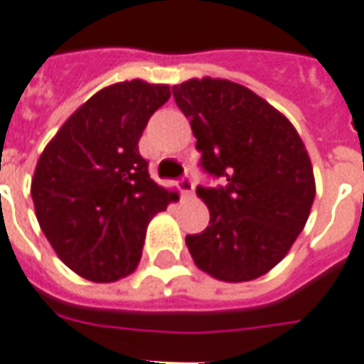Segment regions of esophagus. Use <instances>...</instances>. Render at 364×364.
Instances as JSON below:
<instances>
[{
    "mask_svg": "<svg viewBox=\"0 0 364 364\" xmlns=\"http://www.w3.org/2000/svg\"><path fill=\"white\" fill-rule=\"evenodd\" d=\"M178 188H180V192L184 196H192L194 194V180L190 176H182L178 180Z\"/></svg>",
    "mask_w": 364,
    "mask_h": 364,
    "instance_id": "34e87169",
    "label": "esophagus"
}]
</instances>
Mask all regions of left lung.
Segmentation results:
<instances>
[{
  "instance_id": "8db88e82",
  "label": "left lung",
  "mask_w": 364,
  "mask_h": 364,
  "mask_svg": "<svg viewBox=\"0 0 364 364\" xmlns=\"http://www.w3.org/2000/svg\"><path fill=\"white\" fill-rule=\"evenodd\" d=\"M194 131L200 166L223 186H198L210 225L186 235L194 262L213 278L247 282L277 267L316 198L310 156L284 115L229 80L172 86Z\"/></svg>"
}]
</instances>
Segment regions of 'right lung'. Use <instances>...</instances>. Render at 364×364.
<instances>
[{"instance_id": "1", "label": "right lung", "mask_w": 364, "mask_h": 364, "mask_svg": "<svg viewBox=\"0 0 364 364\" xmlns=\"http://www.w3.org/2000/svg\"><path fill=\"white\" fill-rule=\"evenodd\" d=\"M170 87L143 80L100 90L41 154L31 196L43 233L66 267L92 282L136 269L149 221L178 196L159 186L139 139Z\"/></svg>"}]
</instances>
